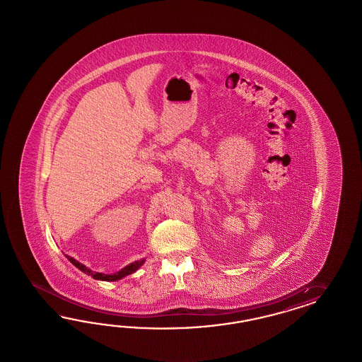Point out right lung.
<instances>
[{
	"label": "right lung",
	"instance_id": "add662e5",
	"mask_svg": "<svg viewBox=\"0 0 362 362\" xmlns=\"http://www.w3.org/2000/svg\"><path fill=\"white\" fill-rule=\"evenodd\" d=\"M66 257L69 259L70 263L73 264V265H76L78 269H81L82 272L90 274V276H91L93 279H95V280H103V281H117V280H121L122 277H124V276H127V274H134V272H135L138 268H141V265L144 263V259H142V260H138V262H134V263L126 265L123 269H121V271L117 272V274H99V272H93L91 269H88V267H85L83 264L79 263L76 259H73V257H70V256H67V255H66Z\"/></svg>",
	"mask_w": 362,
	"mask_h": 362
}]
</instances>
